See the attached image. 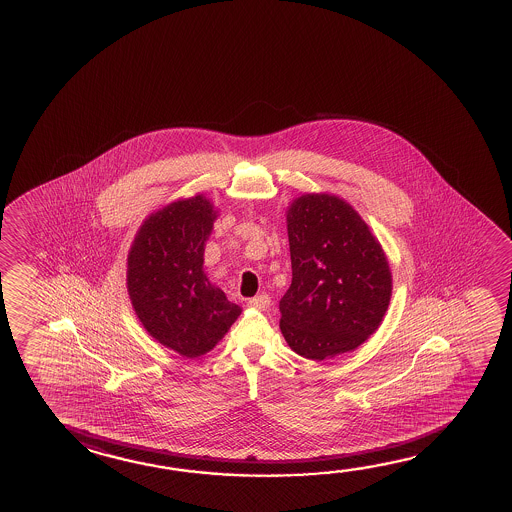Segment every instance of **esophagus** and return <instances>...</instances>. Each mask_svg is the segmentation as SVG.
I'll return each instance as SVG.
<instances>
[{
  "instance_id": "1",
  "label": "esophagus",
  "mask_w": 512,
  "mask_h": 512,
  "mask_svg": "<svg viewBox=\"0 0 512 512\" xmlns=\"http://www.w3.org/2000/svg\"><path fill=\"white\" fill-rule=\"evenodd\" d=\"M269 304H271V298H269V295H264V293H262V295L253 296V298L248 300V305H250V307H253V309H260V311H266Z\"/></svg>"
}]
</instances>
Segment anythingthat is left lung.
<instances>
[{
	"mask_svg": "<svg viewBox=\"0 0 512 512\" xmlns=\"http://www.w3.org/2000/svg\"><path fill=\"white\" fill-rule=\"evenodd\" d=\"M293 280L280 300V331L314 361L358 349L379 329L392 271L376 235L336 194H302L286 210Z\"/></svg>",
	"mask_w": 512,
	"mask_h": 512,
	"instance_id": "obj_1",
	"label": "left lung"
}]
</instances>
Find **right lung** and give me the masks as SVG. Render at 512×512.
Listing matches in <instances>:
<instances>
[{
  "label": "right lung",
  "instance_id": "add662e5",
  "mask_svg": "<svg viewBox=\"0 0 512 512\" xmlns=\"http://www.w3.org/2000/svg\"><path fill=\"white\" fill-rule=\"evenodd\" d=\"M217 216L203 194L176 199L147 216L127 253V293L138 320L183 358L214 349L243 311L203 269Z\"/></svg>",
  "mask_w": 512,
  "mask_h": 512
}]
</instances>
